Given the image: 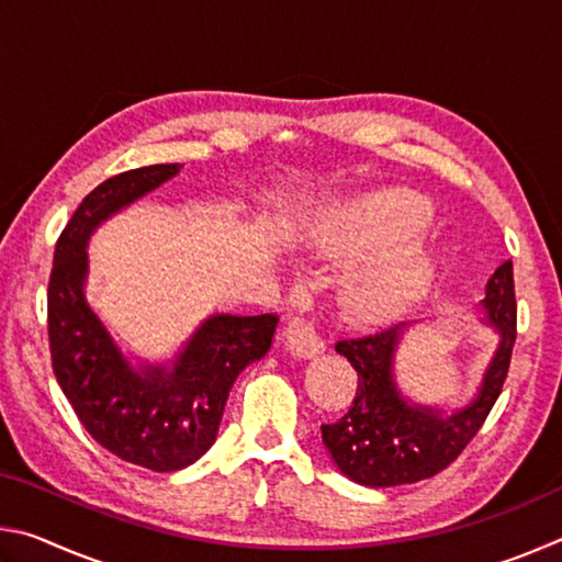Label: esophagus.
<instances>
[{
  "mask_svg": "<svg viewBox=\"0 0 562 562\" xmlns=\"http://www.w3.org/2000/svg\"><path fill=\"white\" fill-rule=\"evenodd\" d=\"M284 349L297 359H312L325 351V341L317 337V331L312 329L310 322L297 317L284 329Z\"/></svg>",
  "mask_w": 562,
  "mask_h": 562,
  "instance_id": "esophagus-1",
  "label": "esophagus"
}]
</instances>
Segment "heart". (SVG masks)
<instances>
[{"mask_svg":"<svg viewBox=\"0 0 562 562\" xmlns=\"http://www.w3.org/2000/svg\"><path fill=\"white\" fill-rule=\"evenodd\" d=\"M431 201L389 186L337 198L307 217L302 245L327 265H349L339 280V310L351 325L386 327L414 310L439 272V255L424 237Z\"/></svg>","mask_w":562,"mask_h":562,"instance_id":"obj_1","label":"heart"}]
</instances>
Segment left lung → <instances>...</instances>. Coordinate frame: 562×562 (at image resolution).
Masks as SVG:
<instances>
[{"mask_svg": "<svg viewBox=\"0 0 562 562\" xmlns=\"http://www.w3.org/2000/svg\"><path fill=\"white\" fill-rule=\"evenodd\" d=\"M479 307V322L496 335V347L461 406L424 404L408 396L396 376V355L408 331L424 319L402 322L376 335L345 339L339 355L357 369L359 386L349 412L322 426V443L331 463L349 481L369 488L402 486L443 471L479 434L506 382L516 341V292L513 262L491 274Z\"/></svg>", "mask_w": 562, "mask_h": 562, "instance_id": "obj_1", "label": "left lung"}]
</instances>
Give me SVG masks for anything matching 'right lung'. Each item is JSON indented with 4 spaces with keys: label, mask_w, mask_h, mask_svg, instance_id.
Segmentation results:
<instances>
[{
    "label": "right lung",
    "mask_w": 562,
    "mask_h": 562,
    "mask_svg": "<svg viewBox=\"0 0 562 562\" xmlns=\"http://www.w3.org/2000/svg\"><path fill=\"white\" fill-rule=\"evenodd\" d=\"M183 164L126 170L83 198L56 243L49 280L52 367L83 429L119 459L168 473L195 463L221 429L227 394L268 355L278 317L213 312L170 357H140L89 300V240Z\"/></svg>",
    "instance_id": "right-lung-1"
}]
</instances>
